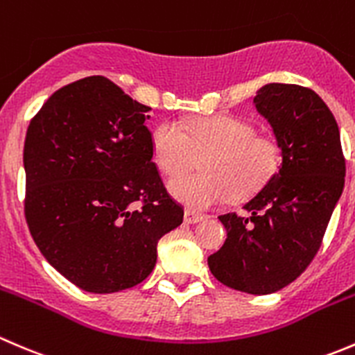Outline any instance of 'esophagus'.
I'll return each instance as SVG.
<instances>
[{
  "label": "esophagus",
  "instance_id": "34e87169",
  "mask_svg": "<svg viewBox=\"0 0 355 355\" xmlns=\"http://www.w3.org/2000/svg\"><path fill=\"white\" fill-rule=\"evenodd\" d=\"M203 219H205V216H202V214L198 212H193V210H186L184 212V223L188 224H196Z\"/></svg>",
  "mask_w": 355,
  "mask_h": 355
}]
</instances>
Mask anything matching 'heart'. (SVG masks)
I'll return each instance as SVG.
<instances>
[{"mask_svg": "<svg viewBox=\"0 0 355 355\" xmlns=\"http://www.w3.org/2000/svg\"><path fill=\"white\" fill-rule=\"evenodd\" d=\"M152 157L167 178H177L202 158V173L173 179L169 191L189 209L205 210L223 203L247 202L278 176L283 162L282 141L257 132L252 122L233 115H209L184 128L164 122L152 135Z\"/></svg>", "mask_w": 355, "mask_h": 355, "instance_id": "heart-1", "label": "heart"}]
</instances>
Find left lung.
<instances>
[{"mask_svg": "<svg viewBox=\"0 0 355 355\" xmlns=\"http://www.w3.org/2000/svg\"><path fill=\"white\" fill-rule=\"evenodd\" d=\"M254 103L282 141V169L245 203L248 216H219L227 238L209 268L230 288L268 295L295 282L318 254L345 184V157L335 117L309 87L266 84Z\"/></svg>", "mask_w": 355, "mask_h": 355, "instance_id": "left-lung-1", "label": "left lung"}]
</instances>
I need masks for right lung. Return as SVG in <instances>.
Returning <instances> with one entry per match:
<instances>
[{
    "instance_id": "add662e5",
    "label": "right lung",
    "mask_w": 355,
    "mask_h": 355,
    "mask_svg": "<svg viewBox=\"0 0 355 355\" xmlns=\"http://www.w3.org/2000/svg\"><path fill=\"white\" fill-rule=\"evenodd\" d=\"M148 112L91 76L55 91L27 128V226L44 259L86 292L141 283L160 238L182 223L152 160Z\"/></svg>"
}]
</instances>
